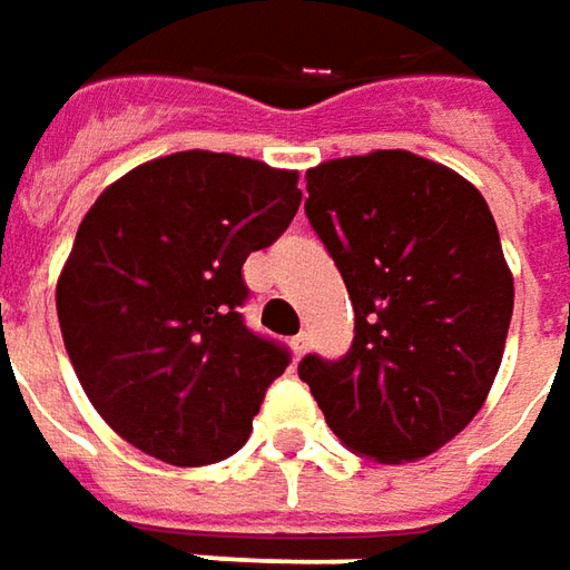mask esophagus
I'll return each mask as SVG.
<instances>
[{
	"label": "esophagus",
	"instance_id": "obj_1",
	"mask_svg": "<svg viewBox=\"0 0 570 570\" xmlns=\"http://www.w3.org/2000/svg\"><path fill=\"white\" fill-rule=\"evenodd\" d=\"M308 350V334H296L293 336V352H296V358H302Z\"/></svg>",
	"mask_w": 570,
	"mask_h": 570
}]
</instances>
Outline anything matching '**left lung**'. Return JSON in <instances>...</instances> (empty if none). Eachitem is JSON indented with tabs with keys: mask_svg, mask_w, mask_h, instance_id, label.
<instances>
[{
	"mask_svg": "<svg viewBox=\"0 0 570 570\" xmlns=\"http://www.w3.org/2000/svg\"><path fill=\"white\" fill-rule=\"evenodd\" d=\"M305 215L343 274L355 336L299 377L340 443L415 462L478 415L502 365L514 284L490 205L462 174L405 149L324 161Z\"/></svg>",
	"mask_w": 570,
	"mask_h": 570,
	"instance_id": "obj_1",
	"label": "left lung"
}]
</instances>
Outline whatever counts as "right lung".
Masks as SVG:
<instances>
[{"label":"right lung","mask_w":570,"mask_h":570,"mask_svg":"<svg viewBox=\"0 0 570 570\" xmlns=\"http://www.w3.org/2000/svg\"><path fill=\"white\" fill-rule=\"evenodd\" d=\"M299 174L227 153L146 161L92 203L56 286L65 350L92 409L177 468L234 455L289 365L239 305L243 262L289 227Z\"/></svg>","instance_id":"obj_1"}]
</instances>
